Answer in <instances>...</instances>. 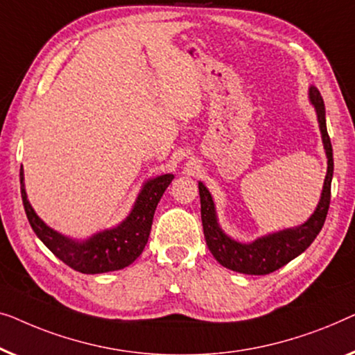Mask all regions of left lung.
<instances>
[{"mask_svg":"<svg viewBox=\"0 0 355 355\" xmlns=\"http://www.w3.org/2000/svg\"><path fill=\"white\" fill-rule=\"evenodd\" d=\"M309 96L315 106L318 125H320L323 146L328 157V171L323 183L320 202L306 223L296 228H288L283 232L259 238L254 243L243 244L228 238L217 223L216 207L211 193L202 183H199V196H201V220L204 238H206L209 251L217 259L218 263L233 272L246 273V275H267L286 266L289 261L297 257L311 246L317 234L325 223L329 199H331V178H333V148L327 132L325 104L322 94L315 87L309 89Z\"/></svg>","mask_w":355,"mask_h":355,"instance_id":"1","label":"left lung"}]
</instances>
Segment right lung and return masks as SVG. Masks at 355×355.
I'll return each instance as SVG.
<instances>
[{
  "label": "right lung",
  "mask_w": 355,
  "mask_h": 355,
  "mask_svg": "<svg viewBox=\"0 0 355 355\" xmlns=\"http://www.w3.org/2000/svg\"><path fill=\"white\" fill-rule=\"evenodd\" d=\"M173 180L172 173L156 177L144 184L130 216L121 225L94 234L88 241L78 243L44 225L27 201L21 171V194L24 209L33 232L49 251L64 263L80 273H104L121 270L143 252L151 232L157 202Z\"/></svg>",
  "instance_id": "right-lung-1"
}]
</instances>
